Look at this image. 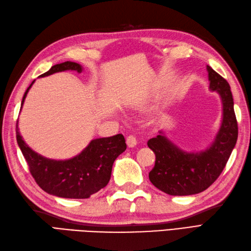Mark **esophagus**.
I'll use <instances>...</instances> for the list:
<instances>
[{
    "instance_id": "1",
    "label": "esophagus",
    "mask_w": 251,
    "mask_h": 251,
    "mask_svg": "<svg viewBox=\"0 0 251 251\" xmlns=\"http://www.w3.org/2000/svg\"><path fill=\"white\" fill-rule=\"evenodd\" d=\"M126 145L127 147H130V148H133V147H135L137 145V139L134 135H129L126 137Z\"/></svg>"
}]
</instances>
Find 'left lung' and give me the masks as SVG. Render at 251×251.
<instances>
[{
    "instance_id": "obj_1",
    "label": "left lung",
    "mask_w": 251,
    "mask_h": 251,
    "mask_svg": "<svg viewBox=\"0 0 251 251\" xmlns=\"http://www.w3.org/2000/svg\"><path fill=\"white\" fill-rule=\"evenodd\" d=\"M206 69L210 88L221 95L224 107L223 124L214 144L200 153H187L162 134L147 143L155 153L149 179L160 191L173 196L198 194L210 187L223 173L237 140L238 127L230 85L210 66Z\"/></svg>"
}]
</instances>
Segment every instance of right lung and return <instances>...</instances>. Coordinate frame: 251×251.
Segmentation results:
<instances>
[{
	"mask_svg": "<svg viewBox=\"0 0 251 251\" xmlns=\"http://www.w3.org/2000/svg\"><path fill=\"white\" fill-rule=\"evenodd\" d=\"M65 70H75L81 73L82 67L76 63L66 62L53 66L41 76ZM33 83L23 96L21 106ZM16 134L18 145L36 183L45 192L63 198H89L90 195L105 187L111 179L115 160L126 149L125 136L117 134L111 137L91 140L81 154L71 160L54 161L36 153L24 143L18 129V120Z\"/></svg>",
	"mask_w": 251,
	"mask_h": 251,
	"instance_id": "1",
	"label": "right lung"
}]
</instances>
